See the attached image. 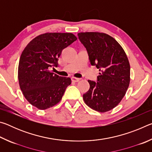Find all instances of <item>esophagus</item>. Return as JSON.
I'll return each mask as SVG.
<instances>
[{
    "mask_svg": "<svg viewBox=\"0 0 152 152\" xmlns=\"http://www.w3.org/2000/svg\"><path fill=\"white\" fill-rule=\"evenodd\" d=\"M72 79V81L74 82H78L80 81V78H74V77H72V78H71Z\"/></svg>",
    "mask_w": 152,
    "mask_h": 152,
    "instance_id": "obj_1",
    "label": "esophagus"
}]
</instances>
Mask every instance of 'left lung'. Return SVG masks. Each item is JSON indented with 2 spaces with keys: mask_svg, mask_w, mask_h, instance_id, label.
I'll use <instances>...</instances> for the list:
<instances>
[{
  "mask_svg": "<svg viewBox=\"0 0 152 152\" xmlns=\"http://www.w3.org/2000/svg\"><path fill=\"white\" fill-rule=\"evenodd\" d=\"M78 35L91 64L100 72L98 82L88 80L90 88L83 94L84 102L100 113L109 111L119 104L129 86L127 56L119 43L106 33L80 32Z\"/></svg>",
  "mask_w": 152,
  "mask_h": 152,
  "instance_id": "left-lung-1",
  "label": "left lung"
}]
</instances>
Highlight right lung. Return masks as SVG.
<instances>
[{
	"label": "right lung",
	"mask_w": 152,
	"mask_h": 152,
	"mask_svg": "<svg viewBox=\"0 0 152 152\" xmlns=\"http://www.w3.org/2000/svg\"><path fill=\"white\" fill-rule=\"evenodd\" d=\"M77 40L72 33H45L28 43L20 56L18 79L23 94L29 103L45 110L61 101L71 79L50 71L58 66L64 49Z\"/></svg>",
	"instance_id": "obj_1"
}]
</instances>
